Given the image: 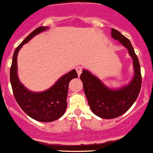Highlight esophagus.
I'll use <instances>...</instances> for the list:
<instances>
[{"instance_id":"34e87169","label":"esophagus","mask_w":153,"mask_h":153,"mask_svg":"<svg viewBox=\"0 0 153 153\" xmlns=\"http://www.w3.org/2000/svg\"><path fill=\"white\" fill-rule=\"evenodd\" d=\"M76 71L77 72V74H78V76H79L80 74H81L82 71V67H81V66H79V67H77L76 68Z\"/></svg>"}]
</instances>
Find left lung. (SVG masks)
Returning a JSON list of instances; mask_svg holds the SVG:
<instances>
[{
  "instance_id": "8db88e82",
  "label": "left lung",
  "mask_w": 153,
  "mask_h": 153,
  "mask_svg": "<svg viewBox=\"0 0 153 153\" xmlns=\"http://www.w3.org/2000/svg\"><path fill=\"white\" fill-rule=\"evenodd\" d=\"M111 37L128 50L132 58L134 76L126 85L117 89L105 86L99 78L87 70H82L80 79L91 110L98 117L112 119L127 111L135 102L141 88V74L138 59L130 41L117 30L111 29Z\"/></svg>"
}]
</instances>
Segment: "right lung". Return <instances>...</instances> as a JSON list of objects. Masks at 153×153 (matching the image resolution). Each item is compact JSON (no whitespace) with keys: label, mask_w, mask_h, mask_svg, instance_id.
Wrapping results in <instances>:
<instances>
[{"label":"right lung","mask_w":153,"mask_h":153,"mask_svg":"<svg viewBox=\"0 0 153 153\" xmlns=\"http://www.w3.org/2000/svg\"><path fill=\"white\" fill-rule=\"evenodd\" d=\"M49 27H39L33 30L16 48L10 68V82L16 102L22 109L34 120L40 122H52L60 118L67 108V96L69 82L78 77L75 70L71 71L60 77L51 88L42 92L29 91L18 76L17 58L19 51L32 38Z\"/></svg>","instance_id":"1"}]
</instances>
